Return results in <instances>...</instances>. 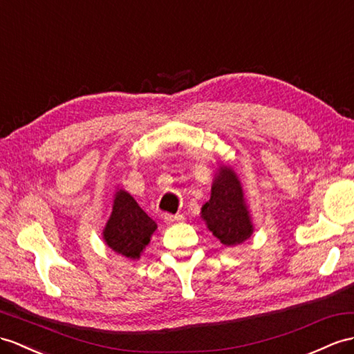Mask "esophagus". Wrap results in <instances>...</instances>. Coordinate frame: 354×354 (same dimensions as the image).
Listing matches in <instances>:
<instances>
[{"instance_id": "1", "label": "esophagus", "mask_w": 354, "mask_h": 354, "mask_svg": "<svg viewBox=\"0 0 354 354\" xmlns=\"http://www.w3.org/2000/svg\"><path fill=\"white\" fill-rule=\"evenodd\" d=\"M163 221H165L167 225H174V223L182 221V216H177V214H165Z\"/></svg>"}]
</instances>
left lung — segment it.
I'll use <instances>...</instances> for the list:
<instances>
[{
	"mask_svg": "<svg viewBox=\"0 0 354 354\" xmlns=\"http://www.w3.org/2000/svg\"><path fill=\"white\" fill-rule=\"evenodd\" d=\"M201 219L222 245L237 246L252 236L254 223L242 182L234 168L219 165L214 172L210 200L201 207Z\"/></svg>",
	"mask_w": 354,
	"mask_h": 354,
	"instance_id": "left-lung-1",
	"label": "left lung"
}]
</instances>
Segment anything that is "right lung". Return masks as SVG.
Listing matches in <instances>:
<instances>
[{"label":"right lung","mask_w":354,"mask_h":354,"mask_svg":"<svg viewBox=\"0 0 354 354\" xmlns=\"http://www.w3.org/2000/svg\"><path fill=\"white\" fill-rule=\"evenodd\" d=\"M156 230L158 223L141 209L135 198L117 187L112 198V212L102 231L105 245L127 260H140Z\"/></svg>","instance_id":"right-lung-1"}]
</instances>
